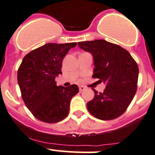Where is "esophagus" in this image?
<instances>
[{
  "label": "esophagus",
  "instance_id": "esophagus-1",
  "mask_svg": "<svg viewBox=\"0 0 155 155\" xmlns=\"http://www.w3.org/2000/svg\"><path fill=\"white\" fill-rule=\"evenodd\" d=\"M85 89H86V88H85L84 86H79V92H82V91L85 90Z\"/></svg>",
  "mask_w": 155,
  "mask_h": 155
}]
</instances>
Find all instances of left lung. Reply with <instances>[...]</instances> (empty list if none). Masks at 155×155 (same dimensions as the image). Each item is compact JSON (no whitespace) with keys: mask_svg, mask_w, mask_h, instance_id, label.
Masks as SVG:
<instances>
[{"mask_svg":"<svg viewBox=\"0 0 155 155\" xmlns=\"http://www.w3.org/2000/svg\"><path fill=\"white\" fill-rule=\"evenodd\" d=\"M78 46L93 56V78L104 82L103 92L87 103L90 114L101 120L118 118L126 111L137 91L138 66L125 49L104 40L82 41Z\"/></svg>","mask_w":155,"mask_h":155,"instance_id":"1","label":"left lung"}]
</instances>
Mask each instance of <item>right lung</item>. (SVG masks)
I'll list each match as a JSON object with an SVG mask.
<instances>
[{"mask_svg":"<svg viewBox=\"0 0 155 155\" xmlns=\"http://www.w3.org/2000/svg\"><path fill=\"white\" fill-rule=\"evenodd\" d=\"M76 43H47L24 57L17 72L21 96L34 117L43 122L56 123L68 115L72 98L79 92L76 85L56 86L62 74L64 56Z\"/></svg>","mask_w":155,"mask_h":155,"instance_id":"right-lung-1","label":"right lung"}]
</instances>
